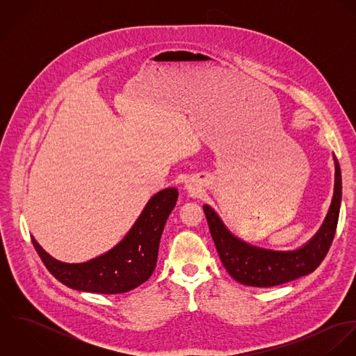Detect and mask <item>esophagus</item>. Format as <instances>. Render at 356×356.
Returning <instances> with one entry per match:
<instances>
[{
  "instance_id": "obj_1",
  "label": "esophagus",
  "mask_w": 356,
  "mask_h": 356,
  "mask_svg": "<svg viewBox=\"0 0 356 356\" xmlns=\"http://www.w3.org/2000/svg\"><path fill=\"white\" fill-rule=\"evenodd\" d=\"M191 193H196L197 192V186H195V185H192L191 182H186V186H185Z\"/></svg>"
}]
</instances>
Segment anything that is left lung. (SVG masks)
<instances>
[{"label": "left lung", "instance_id": "left-lung-1", "mask_svg": "<svg viewBox=\"0 0 356 356\" xmlns=\"http://www.w3.org/2000/svg\"><path fill=\"white\" fill-rule=\"evenodd\" d=\"M333 160L334 192L332 204L318 232L300 248L274 251L252 245L234 236L216 211L204 204V213L220 261L237 282L256 288L277 286L305 277L322 263L334 238L341 204V170L334 154Z\"/></svg>", "mask_w": 356, "mask_h": 356}]
</instances>
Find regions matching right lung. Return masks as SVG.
Segmentation results:
<instances>
[{
    "label": "right lung",
    "instance_id": "obj_1",
    "mask_svg": "<svg viewBox=\"0 0 356 356\" xmlns=\"http://www.w3.org/2000/svg\"><path fill=\"white\" fill-rule=\"evenodd\" d=\"M177 200L175 188H165L153 195L131 229L112 250L83 263L54 259L34 237L33 245L51 275L65 286L89 293H124L152 275L160 237Z\"/></svg>",
    "mask_w": 356,
    "mask_h": 356
}]
</instances>
